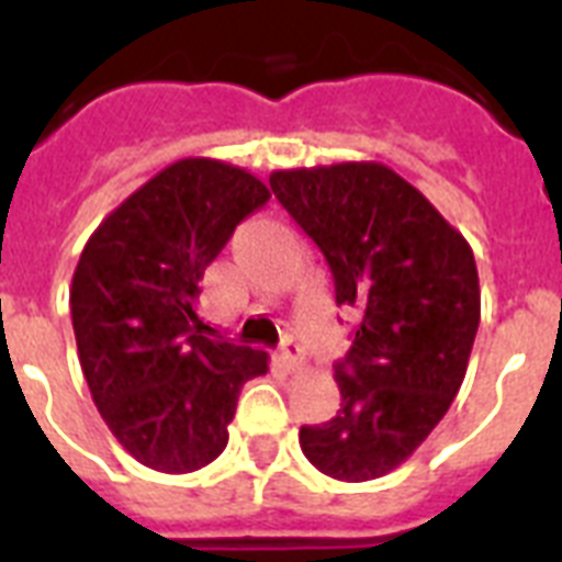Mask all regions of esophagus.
<instances>
[{
    "instance_id": "obj_1",
    "label": "esophagus",
    "mask_w": 562,
    "mask_h": 562,
    "mask_svg": "<svg viewBox=\"0 0 562 562\" xmlns=\"http://www.w3.org/2000/svg\"><path fill=\"white\" fill-rule=\"evenodd\" d=\"M280 359H282V364H285V370H291V373H297V370L306 368V350H303L297 341L282 344Z\"/></svg>"
}]
</instances>
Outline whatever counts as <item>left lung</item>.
<instances>
[{"label":"left lung","mask_w":562,"mask_h":562,"mask_svg":"<svg viewBox=\"0 0 562 562\" xmlns=\"http://www.w3.org/2000/svg\"><path fill=\"white\" fill-rule=\"evenodd\" d=\"M271 189L324 250L335 300L361 308L335 368L341 411L300 428V449L329 479H382L461 391L481 321L472 247L384 162L280 169Z\"/></svg>","instance_id":"left-lung-1"}]
</instances>
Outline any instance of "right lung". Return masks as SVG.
<instances>
[{"label": "right lung", "instance_id": "obj_1", "mask_svg": "<svg viewBox=\"0 0 562 562\" xmlns=\"http://www.w3.org/2000/svg\"><path fill=\"white\" fill-rule=\"evenodd\" d=\"M271 198L233 162L183 157L127 194L87 238L69 308L92 402L127 454L183 475L227 446L247 379L268 352L212 338L198 317L203 271Z\"/></svg>", "mask_w": 562, "mask_h": 562}]
</instances>
